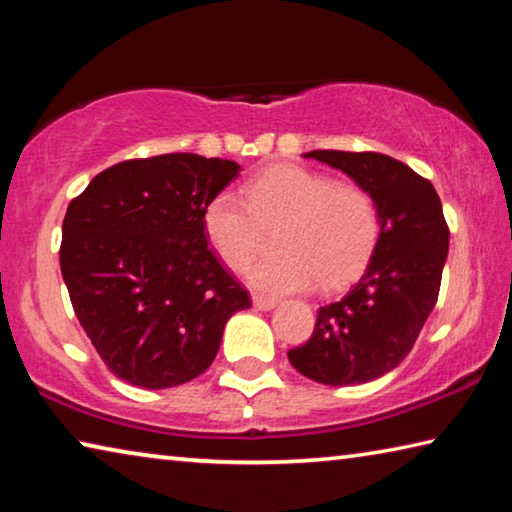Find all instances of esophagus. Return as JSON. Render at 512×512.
Wrapping results in <instances>:
<instances>
[{
	"label": "esophagus",
	"instance_id": "1",
	"mask_svg": "<svg viewBox=\"0 0 512 512\" xmlns=\"http://www.w3.org/2000/svg\"><path fill=\"white\" fill-rule=\"evenodd\" d=\"M253 307L259 311H271L277 307V300L268 296H253Z\"/></svg>",
	"mask_w": 512,
	"mask_h": 512
}]
</instances>
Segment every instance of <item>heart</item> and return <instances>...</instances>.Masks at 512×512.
Instances as JSON below:
<instances>
[{
	"mask_svg": "<svg viewBox=\"0 0 512 512\" xmlns=\"http://www.w3.org/2000/svg\"><path fill=\"white\" fill-rule=\"evenodd\" d=\"M246 201L223 189L207 201L203 232L225 266L241 271L259 246V225L282 221L275 232L280 253L248 268L250 287L282 296L341 287L357 275L375 248V201L354 185H339L298 164H277L250 178Z\"/></svg>",
	"mask_w": 512,
	"mask_h": 512,
	"instance_id": "b5f03b06",
	"label": "heart"
}]
</instances>
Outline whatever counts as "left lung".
Returning <instances> with one entry per match:
<instances>
[{
  "label": "left lung",
  "mask_w": 512,
  "mask_h": 512,
  "mask_svg": "<svg viewBox=\"0 0 512 512\" xmlns=\"http://www.w3.org/2000/svg\"><path fill=\"white\" fill-rule=\"evenodd\" d=\"M375 201L379 237L361 280L318 309L316 329L289 361L325 386H357L400 366L436 307L449 230L436 189L381 153L309 151Z\"/></svg>",
  "instance_id": "8db88e82"
}]
</instances>
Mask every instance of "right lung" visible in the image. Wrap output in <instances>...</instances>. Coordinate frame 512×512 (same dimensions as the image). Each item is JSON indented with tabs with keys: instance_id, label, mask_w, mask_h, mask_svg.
Segmentation results:
<instances>
[{
	"instance_id": "right-lung-1",
	"label": "right lung",
	"mask_w": 512,
	"mask_h": 512,
	"mask_svg": "<svg viewBox=\"0 0 512 512\" xmlns=\"http://www.w3.org/2000/svg\"><path fill=\"white\" fill-rule=\"evenodd\" d=\"M239 171L196 153L126 160L69 203L60 271L112 375L149 391L192 381L210 368L230 316L250 307L203 232L207 201Z\"/></svg>"
}]
</instances>
